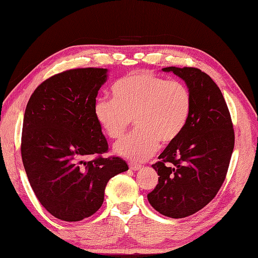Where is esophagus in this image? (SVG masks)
<instances>
[{
  "label": "esophagus",
  "instance_id": "obj_1",
  "mask_svg": "<svg viewBox=\"0 0 258 258\" xmlns=\"http://www.w3.org/2000/svg\"><path fill=\"white\" fill-rule=\"evenodd\" d=\"M128 165H130V169L132 170V171H138V170H140V169H141V165H140V164H138V163H133V162H131Z\"/></svg>",
  "mask_w": 258,
  "mask_h": 258
}]
</instances>
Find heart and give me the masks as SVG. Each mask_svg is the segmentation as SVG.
<instances>
[{
  "label": "heart",
  "instance_id": "1",
  "mask_svg": "<svg viewBox=\"0 0 258 258\" xmlns=\"http://www.w3.org/2000/svg\"><path fill=\"white\" fill-rule=\"evenodd\" d=\"M113 99H98L94 115L109 139H119L134 118L136 132L114 146L115 153L141 162L155 153L159 142L172 143L182 133L192 107L186 86L150 73H134L112 87Z\"/></svg>",
  "mask_w": 258,
  "mask_h": 258
}]
</instances>
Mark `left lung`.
<instances>
[{
	"label": "left lung",
	"mask_w": 258,
	"mask_h": 258,
	"mask_svg": "<svg viewBox=\"0 0 258 258\" xmlns=\"http://www.w3.org/2000/svg\"><path fill=\"white\" fill-rule=\"evenodd\" d=\"M162 70L183 80L192 107L182 133L152 165L160 178L148 200L161 215L184 218L208 205L224 183L235 133L224 96L208 75L192 67Z\"/></svg>",
	"instance_id": "1"
}]
</instances>
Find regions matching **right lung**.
<instances>
[{
	"instance_id": "1",
	"label": "right lung",
	"mask_w": 258,
	"mask_h": 258,
	"mask_svg": "<svg viewBox=\"0 0 258 258\" xmlns=\"http://www.w3.org/2000/svg\"><path fill=\"white\" fill-rule=\"evenodd\" d=\"M107 69L78 68L39 85L25 108L21 154L33 192L45 210L63 221L94 215L104 201L106 184L128 165L105 159L108 143L94 115ZM99 158L84 161L89 155Z\"/></svg>"
}]
</instances>
